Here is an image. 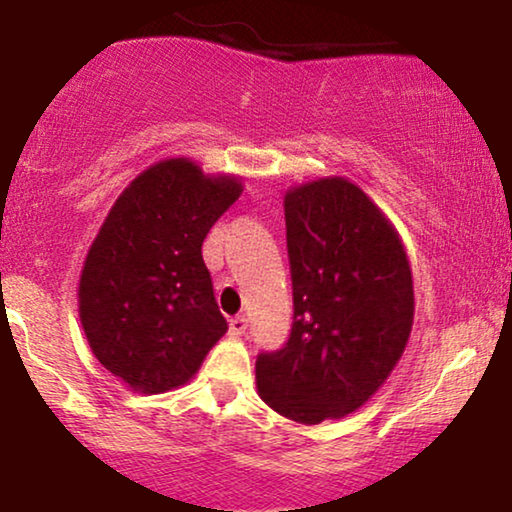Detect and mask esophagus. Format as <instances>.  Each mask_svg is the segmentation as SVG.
Masks as SVG:
<instances>
[{"instance_id": "34e87169", "label": "esophagus", "mask_w": 512, "mask_h": 512, "mask_svg": "<svg viewBox=\"0 0 512 512\" xmlns=\"http://www.w3.org/2000/svg\"><path fill=\"white\" fill-rule=\"evenodd\" d=\"M247 317H244V314H237V317H233L230 319V326H228V333L230 335H242L244 331H247Z\"/></svg>"}]
</instances>
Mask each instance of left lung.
<instances>
[{
  "mask_svg": "<svg viewBox=\"0 0 512 512\" xmlns=\"http://www.w3.org/2000/svg\"><path fill=\"white\" fill-rule=\"evenodd\" d=\"M293 326L279 352L258 354V396L298 424L359 410L401 361L415 319L403 240L345 177L284 195Z\"/></svg>",
  "mask_w": 512,
  "mask_h": 512,
  "instance_id": "8db88e82",
  "label": "left lung"
}]
</instances>
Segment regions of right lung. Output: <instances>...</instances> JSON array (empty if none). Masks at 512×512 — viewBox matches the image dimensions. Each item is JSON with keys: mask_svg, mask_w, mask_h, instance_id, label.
<instances>
[{"mask_svg": "<svg viewBox=\"0 0 512 512\" xmlns=\"http://www.w3.org/2000/svg\"><path fill=\"white\" fill-rule=\"evenodd\" d=\"M242 195L235 174L167 158L130 181L90 244L79 317L97 361L139 394H163L198 373L228 331L202 242Z\"/></svg>", "mask_w": 512, "mask_h": 512, "instance_id": "obj_1", "label": "right lung"}]
</instances>
